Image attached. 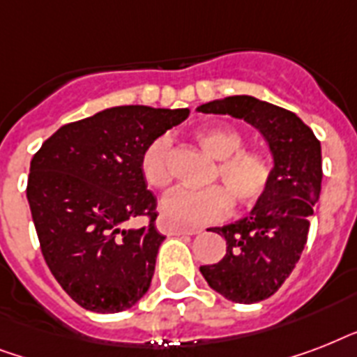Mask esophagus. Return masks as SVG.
Masks as SVG:
<instances>
[{
	"mask_svg": "<svg viewBox=\"0 0 357 357\" xmlns=\"http://www.w3.org/2000/svg\"><path fill=\"white\" fill-rule=\"evenodd\" d=\"M157 228L165 235H198L202 231L200 228H190V226H179V224L170 222L168 218H157Z\"/></svg>",
	"mask_w": 357,
	"mask_h": 357,
	"instance_id": "1",
	"label": "esophagus"
}]
</instances>
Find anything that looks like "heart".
Segmentation results:
<instances>
[{
	"label": "heart",
	"instance_id": "b5f03b06",
	"mask_svg": "<svg viewBox=\"0 0 357 357\" xmlns=\"http://www.w3.org/2000/svg\"><path fill=\"white\" fill-rule=\"evenodd\" d=\"M196 142L213 159H218L215 178L224 187L213 185L207 189H174L161 202V215L174 224L213 222L226 217L231 209V200L237 206H252L265 195L272 179V165L265 153L243 150L244 137L238 129L217 123L198 129ZM170 139L159 135L150 140L140 153V174L151 189H167L172 181L168 167Z\"/></svg>",
	"mask_w": 357,
	"mask_h": 357
}]
</instances>
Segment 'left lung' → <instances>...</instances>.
Listing matches in <instances>:
<instances>
[{
	"label": "left lung",
	"instance_id": "8db88e82",
	"mask_svg": "<svg viewBox=\"0 0 357 357\" xmlns=\"http://www.w3.org/2000/svg\"><path fill=\"white\" fill-rule=\"evenodd\" d=\"M200 113L243 119L268 142L272 179L254 209L234 224L213 228L226 238V255L200 266L209 287L237 304H254L282 287L307 243L310 217L322 183L321 142L287 109L254 96L204 103Z\"/></svg>",
	"mask_w": 357,
	"mask_h": 357
}]
</instances>
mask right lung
Here are the masks:
<instances>
[{
	"label": "right lung",
	"instance_id": "obj_1",
	"mask_svg": "<svg viewBox=\"0 0 357 357\" xmlns=\"http://www.w3.org/2000/svg\"><path fill=\"white\" fill-rule=\"evenodd\" d=\"M189 109L122 105L59 128L31 159L27 202L46 265L94 313L129 310L150 289L159 246L155 196L140 174L146 144ZM151 222L139 230L123 224Z\"/></svg>",
	"mask_w": 357,
	"mask_h": 357
}]
</instances>
